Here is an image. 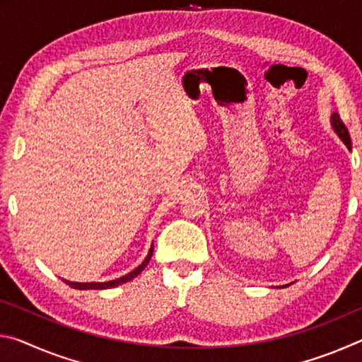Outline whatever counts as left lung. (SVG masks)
Returning <instances> with one entry per match:
<instances>
[{"label":"left lung","instance_id":"1","mask_svg":"<svg viewBox=\"0 0 362 362\" xmlns=\"http://www.w3.org/2000/svg\"><path fill=\"white\" fill-rule=\"evenodd\" d=\"M332 126H334L335 132L339 134V136H340V139L343 140V142H345V145L348 146V148L351 150V139H350V132H348L346 126L343 124V121L340 119V116L337 115V113H334V116H332Z\"/></svg>","mask_w":362,"mask_h":362}]
</instances>
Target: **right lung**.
I'll list each match as a JSON object with an SVG mask.
<instances>
[{
  "instance_id": "right-lung-1",
  "label": "right lung",
  "mask_w": 362,
  "mask_h": 362,
  "mask_svg": "<svg viewBox=\"0 0 362 362\" xmlns=\"http://www.w3.org/2000/svg\"><path fill=\"white\" fill-rule=\"evenodd\" d=\"M151 255H153V246L150 249L148 255H146V259L142 263H140V265L136 269H132L129 274H126V276H121V278L115 279V281H107V283H70V281H65V283L69 284L70 287H73V289H79V291H86V289H112V287H116V286H119V284H124V283H127V281H131V279L136 278L137 274L142 273L144 268L148 265Z\"/></svg>"
}]
</instances>
